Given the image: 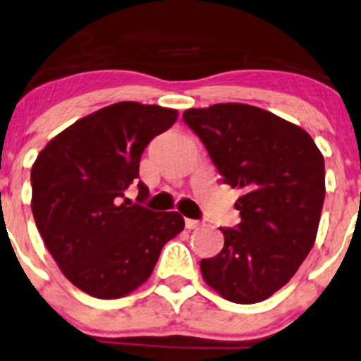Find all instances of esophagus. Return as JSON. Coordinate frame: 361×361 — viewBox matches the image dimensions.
Instances as JSON below:
<instances>
[{
  "label": "esophagus",
  "mask_w": 361,
  "mask_h": 361,
  "mask_svg": "<svg viewBox=\"0 0 361 361\" xmlns=\"http://www.w3.org/2000/svg\"><path fill=\"white\" fill-rule=\"evenodd\" d=\"M185 226L188 228V230H196V228H202L203 223L200 220H191V218H186Z\"/></svg>",
  "instance_id": "esophagus-1"
}]
</instances>
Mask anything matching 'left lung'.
Here are the masks:
<instances>
[{"label":"left lung","instance_id":"1","mask_svg":"<svg viewBox=\"0 0 361 361\" xmlns=\"http://www.w3.org/2000/svg\"><path fill=\"white\" fill-rule=\"evenodd\" d=\"M183 120L218 168L241 190V221L220 228L225 245L202 259L204 281L230 302H263L291 280L317 238L325 200V159L307 131L262 108L220 103Z\"/></svg>","mask_w":361,"mask_h":361}]
</instances>
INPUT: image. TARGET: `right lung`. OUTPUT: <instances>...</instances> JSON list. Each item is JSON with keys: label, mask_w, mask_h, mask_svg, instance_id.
<instances>
[{"label": "right lung", "mask_w": 361, "mask_h": 361, "mask_svg": "<svg viewBox=\"0 0 361 361\" xmlns=\"http://www.w3.org/2000/svg\"><path fill=\"white\" fill-rule=\"evenodd\" d=\"M178 111L121 102L73 123L31 168V209L59 270L94 298H121L152 275L166 241L185 228L176 212H152L140 159ZM139 186L138 204L126 198Z\"/></svg>", "instance_id": "obj_1"}]
</instances>
